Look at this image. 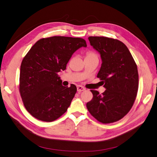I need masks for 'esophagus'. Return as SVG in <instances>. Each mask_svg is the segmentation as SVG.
Wrapping results in <instances>:
<instances>
[{
  "mask_svg": "<svg viewBox=\"0 0 157 157\" xmlns=\"http://www.w3.org/2000/svg\"><path fill=\"white\" fill-rule=\"evenodd\" d=\"M77 90H78L79 93H80L81 92L85 90V88H84L82 86H77Z\"/></svg>",
  "mask_w": 157,
  "mask_h": 157,
  "instance_id": "34e87169",
  "label": "esophagus"
}]
</instances>
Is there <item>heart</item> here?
<instances>
[{
	"instance_id": "1",
	"label": "heart",
	"mask_w": 157,
	"mask_h": 157,
	"mask_svg": "<svg viewBox=\"0 0 157 157\" xmlns=\"http://www.w3.org/2000/svg\"><path fill=\"white\" fill-rule=\"evenodd\" d=\"M86 57H88V58H92V57H95V58H98V55L96 54L95 52H92V51H89L87 52V54H86Z\"/></svg>"
}]
</instances>
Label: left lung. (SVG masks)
Instances as JSON below:
<instances>
[{
	"mask_svg": "<svg viewBox=\"0 0 157 157\" xmlns=\"http://www.w3.org/2000/svg\"><path fill=\"white\" fill-rule=\"evenodd\" d=\"M88 40L101 55L102 64L97 77L106 90L100 94L91 90L93 98L86 106L98 121L115 122L134 105L138 89L137 65L128 47L118 40L99 36H90Z\"/></svg>",
	"mask_w": 157,
	"mask_h": 157,
	"instance_id": "8db88e82",
	"label": "left lung"
}]
</instances>
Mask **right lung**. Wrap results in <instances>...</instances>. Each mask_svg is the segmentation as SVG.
Masks as SVG:
<instances>
[{
    "label": "right lung",
    "mask_w": 157,
    "mask_h": 157,
    "mask_svg": "<svg viewBox=\"0 0 157 157\" xmlns=\"http://www.w3.org/2000/svg\"><path fill=\"white\" fill-rule=\"evenodd\" d=\"M86 46L82 38L53 36L40 39L30 48L20 68L19 91L33 117L51 122L67 111L77 88L63 86L58 74L77 50Z\"/></svg>",
    "instance_id": "obj_1"
}]
</instances>
